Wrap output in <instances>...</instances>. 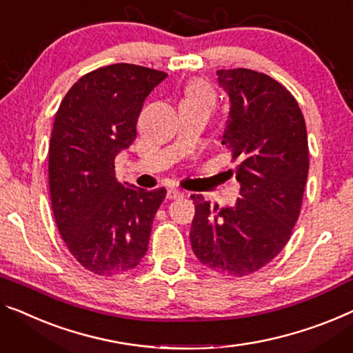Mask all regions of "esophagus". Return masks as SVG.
<instances>
[{"instance_id": "1", "label": "esophagus", "mask_w": 353, "mask_h": 353, "mask_svg": "<svg viewBox=\"0 0 353 353\" xmlns=\"http://www.w3.org/2000/svg\"><path fill=\"white\" fill-rule=\"evenodd\" d=\"M166 196H168V199H176V198H182V196H183V192L177 190V188H170V190H168V193H166Z\"/></svg>"}]
</instances>
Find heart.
<instances>
[{"instance_id":"b5f03b06","label":"heart","mask_w":353,"mask_h":353,"mask_svg":"<svg viewBox=\"0 0 353 353\" xmlns=\"http://www.w3.org/2000/svg\"><path fill=\"white\" fill-rule=\"evenodd\" d=\"M215 101V97L210 88L206 83L196 82L192 83L190 87L187 88L185 97H183L182 103H194V104H204V106L210 108Z\"/></svg>"}]
</instances>
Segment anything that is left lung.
Segmentation results:
<instances>
[{"label":"left lung","mask_w":353,"mask_h":353,"mask_svg":"<svg viewBox=\"0 0 353 353\" xmlns=\"http://www.w3.org/2000/svg\"><path fill=\"white\" fill-rule=\"evenodd\" d=\"M230 98L220 136L238 160L241 198L234 206H210L192 194V249L210 271L241 277L276 259L290 239L309 171L307 131L296 99L261 72L217 71Z\"/></svg>","instance_id":"1"}]
</instances>
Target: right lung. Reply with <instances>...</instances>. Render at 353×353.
<instances>
[{"label":"right lung","instance_id":"add662e5","mask_svg":"<svg viewBox=\"0 0 353 353\" xmlns=\"http://www.w3.org/2000/svg\"><path fill=\"white\" fill-rule=\"evenodd\" d=\"M166 72L117 63L70 88L55 115L49 187L57 227L72 256L98 276H120L144 259L165 188L143 190L115 177V157Z\"/></svg>","mask_w":353,"mask_h":353}]
</instances>
